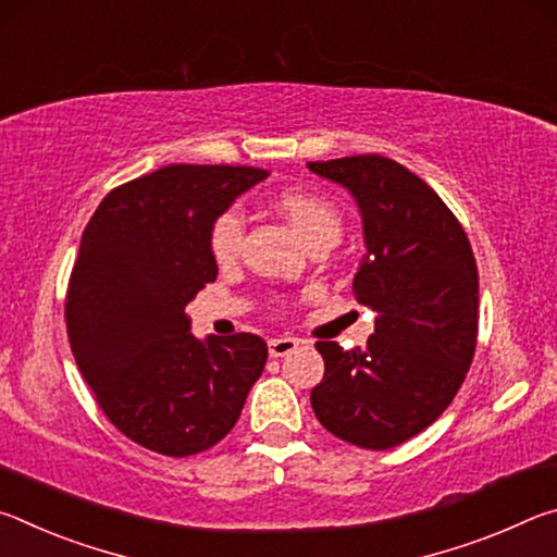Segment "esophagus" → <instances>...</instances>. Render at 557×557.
<instances>
[{
  "label": "esophagus",
  "mask_w": 557,
  "mask_h": 557,
  "mask_svg": "<svg viewBox=\"0 0 557 557\" xmlns=\"http://www.w3.org/2000/svg\"><path fill=\"white\" fill-rule=\"evenodd\" d=\"M299 346V338L295 336H277V338H270L268 342V351L272 358H280V356H287L295 351Z\"/></svg>",
  "instance_id": "esophagus-1"
}]
</instances>
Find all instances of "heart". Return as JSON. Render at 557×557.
I'll return each mask as SVG.
<instances>
[{"label":"heart","mask_w":557,"mask_h":557,"mask_svg":"<svg viewBox=\"0 0 557 557\" xmlns=\"http://www.w3.org/2000/svg\"><path fill=\"white\" fill-rule=\"evenodd\" d=\"M275 209L285 215L292 228L305 243H312L314 238H338L342 233V215L332 203L322 196L299 191V188H287L275 196ZM243 213L238 209H225L219 219L213 221L209 243L211 252L219 262H228L240 250L243 240Z\"/></svg>","instance_id":"obj_1"}]
</instances>
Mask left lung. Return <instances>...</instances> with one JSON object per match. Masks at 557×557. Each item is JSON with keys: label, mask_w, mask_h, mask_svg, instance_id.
<instances>
[{"label": "left lung", "mask_w": 557, "mask_h": 557, "mask_svg": "<svg viewBox=\"0 0 557 557\" xmlns=\"http://www.w3.org/2000/svg\"><path fill=\"white\" fill-rule=\"evenodd\" d=\"M307 166L354 196L366 245L354 292L379 312L363 348L317 342L324 379L312 408L338 440L391 449L430 428L469 371L479 324L474 252L440 196L393 159L358 154Z\"/></svg>", "instance_id": "obj_1"}]
</instances>
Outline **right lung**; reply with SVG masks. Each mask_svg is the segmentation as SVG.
<instances>
[{
	"instance_id": "obj_1",
	"label": "right lung",
	"mask_w": 557,
	"mask_h": 557,
	"mask_svg": "<svg viewBox=\"0 0 557 557\" xmlns=\"http://www.w3.org/2000/svg\"><path fill=\"white\" fill-rule=\"evenodd\" d=\"M262 178L256 166L169 164L100 201L69 297L71 351L108 420L166 457L221 442L262 375L256 334H191L186 305L219 275L213 221Z\"/></svg>"
}]
</instances>
